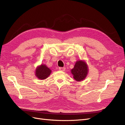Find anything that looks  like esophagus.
I'll return each instance as SVG.
<instances>
[{
	"instance_id": "34e87169",
	"label": "esophagus",
	"mask_w": 125,
	"mask_h": 125,
	"mask_svg": "<svg viewBox=\"0 0 125 125\" xmlns=\"http://www.w3.org/2000/svg\"><path fill=\"white\" fill-rule=\"evenodd\" d=\"M59 70H60V71H65L66 70V68H65V67H59Z\"/></svg>"
}]
</instances>
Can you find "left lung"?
<instances>
[{"instance_id":"left-lung-1","label":"left lung","mask_w":125,"mask_h":125,"mask_svg":"<svg viewBox=\"0 0 125 125\" xmlns=\"http://www.w3.org/2000/svg\"><path fill=\"white\" fill-rule=\"evenodd\" d=\"M88 65L84 60H79L75 62L73 68L71 70L73 79L78 82L84 80L88 74Z\"/></svg>"}]
</instances>
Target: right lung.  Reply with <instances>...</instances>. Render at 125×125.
<instances>
[{"mask_svg": "<svg viewBox=\"0 0 125 125\" xmlns=\"http://www.w3.org/2000/svg\"><path fill=\"white\" fill-rule=\"evenodd\" d=\"M52 70L46 65L41 64L36 67L35 74L36 77L40 80H45L50 76Z\"/></svg>", "mask_w": 125, "mask_h": 125, "instance_id": "add662e5", "label": "right lung"}]
</instances>
